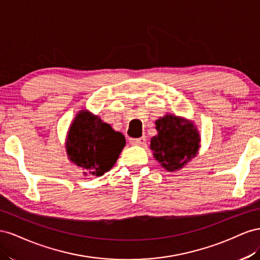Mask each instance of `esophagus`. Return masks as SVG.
<instances>
[{
    "label": "esophagus",
    "instance_id": "1",
    "mask_svg": "<svg viewBox=\"0 0 260 260\" xmlns=\"http://www.w3.org/2000/svg\"><path fill=\"white\" fill-rule=\"evenodd\" d=\"M129 143L132 145H136V146H143L146 144V137L143 136L140 138H131L129 139Z\"/></svg>",
    "mask_w": 260,
    "mask_h": 260
}]
</instances>
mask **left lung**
<instances>
[{"instance_id":"8db88e82","label":"left lung","mask_w":260,"mask_h":260,"mask_svg":"<svg viewBox=\"0 0 260 260\" xmlns=\"http://www.w3.org/2000/svg\"><path fill=\"white\" fill-rule=\"evenodd\" d=\"M155 129L158 134L150 139V149L153 158L167 171H179L197 155L200 135L192 121L166 114L155 121Z\"/></svg>"}]
</instances>
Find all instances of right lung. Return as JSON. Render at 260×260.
Instances as JSON below:
<instances>
[{
  "label": "right lung",
  "instance_id": "add662e5",
  "mask_svg": "<svg viewBox=\"0 0 260 260\" xmlns=\"http://www.w3.org/2000/svg\"><path fill=\"white\" fill-rule=\"evenodd\" d=\"M65 140L69 160L87 171L84 175L95 176L113 168L126 144L123 134L86 109L74 117Z\"/></svg>",
  "mask_w": 260,
  "mask_h": 260
}]
</instances>
